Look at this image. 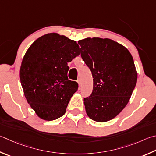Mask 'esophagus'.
<instances>
[{"label": "esophagus", "instance_id": "esophagus-1", "mask_svg": "<svg viewBox=\"0 0 156 156\" xmlns=\"http://www.w3.org/2000/svg\"><path fill=\"white\" fill-rule=\"evenodd\" d=\"M77 83H78L79 86H80V87L82 85V82H81L80 78H78V80H77Z\"/></svg>", "mask_w": 156, "mask_h": 156}]
</instances>
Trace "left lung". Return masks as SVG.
<instances>
[{
  "label": "left lung",
  "instance_id": "left-lung-1",
  "mask_svg": "<svg viewBox=\"0 0 156 156\" xmlns=\"http://www.w3.org/2000/svg\"><path fill=\"white\" fill-rule=\"evenodd\" d=\"M80 54L91 71V95L84 98L90 119L106 122L117 116L128 103L137 82V72L129 50L110 39L79 40Z\"/></svg>",
  "mask_w": 156,
  "mask_h": 156
}]
</instances>
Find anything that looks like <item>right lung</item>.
<instances>
[{"label":"right lung","instance_id":"1","mask_svg":"<svg viewBox=\"0 0 156 156\" xmlns=\"http://www.w3.org/2000/svg\"><path fill=\"white\" fill-rule=\"evenodd\" d=\"M79 55L76 41L55 33L40 37L27 50L20 78L25 98L39 118L52 121L66 113L78 88L67 77V63Z\"/></svg>","mask_w":156,"mask_h":156}]
</instances>
